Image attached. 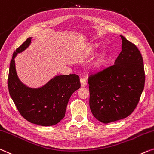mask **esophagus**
Returning a JSON list of instances; mask_svg holds the SVG:
<instances>
[{
  "mask_svg": "<svg viewBox=\"0 0 154 154\" xmlns=\"http://www.w3.org/2000/svg\"><path fill=\"white\" fill-rule=\"evenodd\" d=\"M80 82H81V86L82 87L86 86L87 82H86V79H84V78H81V79H80Z\"/></svg>",
  "mask_w": 154,
  "mask_h": 154,
  "instance_id": "1",
  "label": "esophagus"
}]
</instances>
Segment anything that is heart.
<instances>
[{
	"label": "heart",
	"mask_w": 154,
	"mask_h": 154,
	"mask_svg": "<svg viewBox=\"0 0 154 154\" xmlns=\"http://www.w3.org/2000/svg\"><path fill=\"white\" fill-rule=\"evenodd\" d=\"M104 57L103 55H101L99 57H98L97 61H96V67L97 68H100L102 66L103 62H104Z\"/></svg>",
	"instance_id": "heart-1"
}]
</instances>
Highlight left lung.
<instances>
[{"mask_svg":"<svg viewBox=\"0 0 154 154\" xmlns=\"http://www.w3.org/2000/svg\"><path fill=\"white\" fill-rule=\"evenodd\" d=\"M120 36L122 51L113 65L88 77L91 111L97 120L105 124L132 113L145 82L140 52L136 45Z\"/></svg>","mask_w":154,"mask_h":154,"instance_id":"1","label":"left lung"}]
</instances>
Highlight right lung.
<instances>
[{"instance_id": "right-lung-1", "label": "right lung", "mask_w": 154, "mask_h": 154, "mask_svg": "<svg viewBox=\"0 0 154 154\" xmlns=\"http://www.w3.org/2000/svg\"><path fill=\"white\" fill-rule=\"evenodd\" d=\"M29 37L13 53L8 76V89L18 112L31 123L43 127L53 126L65 116L70 96L81 86L79 77L75 74L59 75L44 86L31 88L20 81L15 68L14 58L31 43Z\"/></svg>"}]
</instances>
